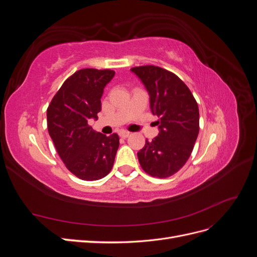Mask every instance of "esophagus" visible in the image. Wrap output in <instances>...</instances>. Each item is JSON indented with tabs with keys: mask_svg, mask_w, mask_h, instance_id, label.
<instances>
[{
	"mask_svg": "<svg viewBox=\"0 0 257 257\" xmlns=\"http://www.w3.org/2000/svg\"><path fill=\"white\" fill-rule=\"evenodd\" d=\"M130 132H127V131H124V130H121L120 132H119V135H120V137H122V138H126V137H128L130 136Z\"/></svg>",
	"mask_w": 257,
	"mask_h": 257,
	"instance_id": "1",
	"label": "esophagus"
}]
</instances>
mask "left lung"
I'll return each instance as SVG.
<instances>
[{
    "instance_id": "left-lung-1",
    "label": "left lung",
    "mask_w": 257,
    "mask_h": 257,
    "mask_svg": "<svg viewBox=\"0 0 257 257\" xmlns=\"http://www.w3.org/2000/svg\"><path fill=\"white\" fill-rule=\"evenodd\" d=\"M150 95L160 133L137 153L139 164L152 177L167 178L189 160L199 132V110L190 89L177 75L159 66L131 68Z\"/></svg>"
}]
</instances>
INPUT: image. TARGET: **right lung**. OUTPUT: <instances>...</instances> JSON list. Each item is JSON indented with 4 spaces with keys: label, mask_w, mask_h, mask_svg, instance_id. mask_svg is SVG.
I'll return each instance as SVG.
<instances>
[{
    "label": "right lung",
    "mask_w": 257,
    "mask_h": 257,
    "mask_svg": "<svg viewBox=\"0 0 257 257\" xmlns=\"http://www.w3.org/2000/svg\"><path fill=\"white\" fill-rule=\"evenodd\" d=\"M113 76L111 69H79L62 84L47 108L48 132L57 152L81 180H99L113 166L118 134L97 133L88 123L97 119L104 88Z\"/></svg>",
    "instance_id": "right-lung-1"
}]
</instances>
